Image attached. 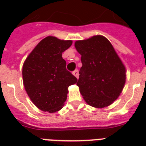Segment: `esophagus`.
Instances as JSON below:
<instances>
[{
    "label": "esophagus",
    "mask_w": 146,
    "mask_h": 146,
    "mask_svg": "<svg viewBox=\"0 0 146 146\" xmlns=\"http://www.w3.org/2000/svg\"><path fill=\"white\" fill-rule=\"evenodd\" d=\"M73 74L74 76H75L76 77L78 78L79 77V71H78V70H74L73 72Z\"/></svg>",
    "instance_id": "esophagus-1"
}]
</instances>
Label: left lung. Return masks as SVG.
<instances>
[{"label": "left lung", "mask_w": 146, "mask_h": 146, "mask_svg": "<svg viewBox=\"0 0 146 146\" xmlns=\"http://www.w3.org/2000/svg\"><path fill=\"white\" fill-rule=\"evenodd\" d=\"M82 66L76 83L87 104L98 108L111 104L121 93L126 69L111 42L102 35L76 41Z\"/></svg>", "instance_id": "left-lung-1"}]
</instances>
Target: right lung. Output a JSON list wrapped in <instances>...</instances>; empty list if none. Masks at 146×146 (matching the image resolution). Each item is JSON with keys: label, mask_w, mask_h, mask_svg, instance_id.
I'll return each mask as SVG.
<instances>
[{"label": "right lung", "mask_w": 146, "mask_h": 146, "mask_svg": "<svg viewBox=\"0 0 146 146\" xmlns=\"http://www.w3.org/2000/svg\"><path fill=\"white\" fill-rule=\"evenodd\" d=\"M71 40L48 36L36 45L23 66V84L29 97L38 108L54 113L63 108L68 87L77 79L66 68L62 53L71 46Z\"/></svg>", "instance_id": "obj_1"}]
</instances>
